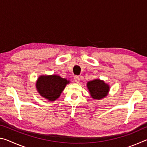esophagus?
Listing matches in <instances>:
<instances>
[{
	"label": "esophagus",
	"mask_w": 147,
	"mask_h": 147,
	"mask_svg": "<svg viewBox=\"0 0 147 147\" xmlns=\"http://www.w3.org/2000/svg\"><path fill=\"white\" fill-rule=\"evenodd\" d=\"M74 81H75L76 83H79L80 82V78H79V76H74Z\"/></svg>",
	"instance_id": "1"
}]
</instances>
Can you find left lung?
I'll return each instance as SVG.
<instances>
[{"label":"left lung","mask_w":147,"mask_h":147,"mask_svg":"<svg viewBox=\"0 0 147 147\" xmlns=\"http://www.w3.org/2000/svg\"><path fill=\"white\" fill-rule=\"evenodd\" d=\"M87 88L93 100H101L108 95L109 91V84L102 80L94 79L87 82Z\"/></svg>","instance_id":"8db88e82"}]
</instances>
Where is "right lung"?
Instances as JSON below:
<instances>
[{
    "mask_svg": "<svg viewBox=\"0 0 147 147\" xmlns=\"http://www.w3.org/2000/svg\"><path fill=\"white\" fill-rule=\"evenodd\" d=\"M70 80L61 78L58 74L41 75L36 82L37 91L42 97L49 101H54L61 95Z\"/></svg>",
    "mask_w": 147,
    "mask_h": 147,
    "instance_id": "add662e5",
    "label": "right lung"
}]
</instances>
